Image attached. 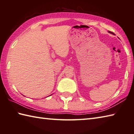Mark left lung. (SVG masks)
<instances>
[{
  "label": "left lung",
  "instance_id": "1",
  "mask_svg": "<svg viewBox=\"0 0 134 134\" xmlns=\"http://www.w3.org/2000/svg\"><path fill=\"white\" fill-rule=\"evenodd\" d=\"M108 32H109V33H112V34H114L113 32H111V31H109Z\"/></svg>",
  "mask_w": 134,
  "mask_h": 134
}]
</instances>
